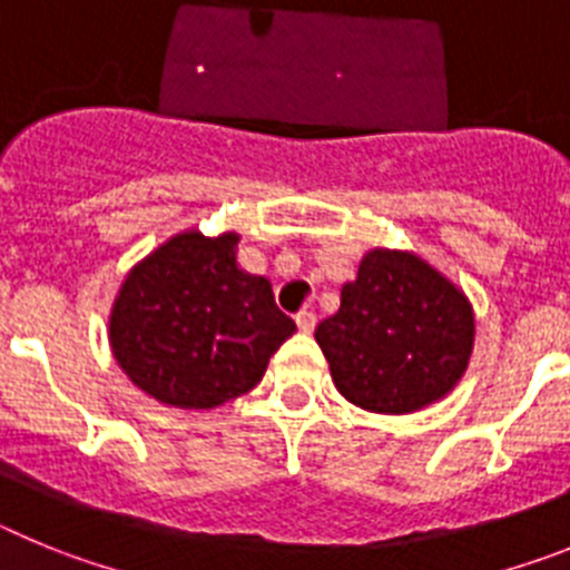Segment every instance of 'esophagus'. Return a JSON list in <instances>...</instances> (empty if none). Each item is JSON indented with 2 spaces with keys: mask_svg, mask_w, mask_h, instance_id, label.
Masks as SVG:
<instances>
[{
  "mask_svg": "<svg viewBox=\"0 0 570 570\" xmlns=\"http://www.w3.org/2000/svg\"><path fill=\"white\" fill-rule=\"evenodd\" d=\"M296 325H299L302 334H311V331L316 328V314H314V311H299V314H296Z\"/></svg>",
  "mask_w": 570,
  "mask_h": 570,
  "instance_id": "34e87169",
  "label": "esophagus"
}]
</instances>
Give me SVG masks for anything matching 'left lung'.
I'll return each mask as SVG.
<instances>
[{
  "instance_id": "8db88e82",
  "label": "left lung",
  "mask_w": 570,
  "mask_h": 570,
  "mask_svg": "<svg viewBox=\"0 0 570 570\" xmlns=\"http://www.w3.org/2000/svg\"><path fill=\"white\" fill-rule=\"evenodd\" d=\"M316 342L347 402L374 414H411L462 380L473 351L468 296L425 259L367 250L342 305Z\"/></svg>"
}]
</instances>
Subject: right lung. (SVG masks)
Here are the masks:
<instances>
[{
    "mask_svg": "<svg viewBox=\"0 0 570 570\" xmlns=\"http://www.w3.org/2000/svg\"><path fill=\"white\" fill-rule=\"evenodd\" d=\"M236 234L188 230L145 256L110 314V347L165 405L216 407L248 394L296 331L265 276L236 265Z\"/></svg>",
    "mask_w": 570,
    "mask_h": 570,
    "instance_id": "1",
    "label": "right lung"
}]
</instances>
